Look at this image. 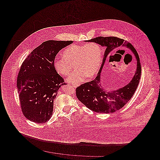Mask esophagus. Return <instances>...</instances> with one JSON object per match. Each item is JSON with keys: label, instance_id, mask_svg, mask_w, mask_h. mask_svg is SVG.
I'll return each instance as SVG.
<instances>
[{"label": "esophagus", "instance_id": "esophagus-1", "mask_svg": "<svg viewBox=\"0 0 160 160\" xmlns=\"http://www.w3.org/2000/svg\"><path fill=\"white\" fill-rule=\"evenodd\" d=\"M78 85H80V84H72V86H73V87H74V88H75V87H77V86H78Z\"/></svg>", "mask_w": 160, "mask_h": 160}]
</instances>
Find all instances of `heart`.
<instances>
[{
	"instance_id": "b5f03b06",
	"label": "heart",
	"mask_w": 160,
	"mask_h": 160,
	"mask_svg": "<svg viewBox=\"0 0 160 160\" xmlns=\"http://www.w3.org/2000/svg\"><path fill=\"white\" fill-rule=\"evenodd\" d=\"M62 55L63 58H56L53 65L57 72L68 76L74 67L76 70L68 78L70 83L83 82L86 77H91L98 71L102 61V50L95 42L85 45H71L66 48Z\"/></svg>"
}]
</instances>
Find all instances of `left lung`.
Instances as JSON below:
<instances>
[{
  "instance_id": "8db88e82",
  "label": "left lung",
  "mask_w": 160,
  "mask_h": 160,
  "mask_svg": "<svg viewBox=\"0 0 160 160\" xmlns=\"http://www.w3.org/2000/svg\"><path fill=\"white\" fill-rule=\"evenodd\" d=\"M86 42L98 43L106 48L102 63L96 78L89 82L82 84L76 89L77 98L88 108L97 113H109L121 109L129 101L137 89L141 77V65L136 50L129 43L115 37H98ZM127 48L137 59V69L132 81L125 87L118 90L106 92L101 86L100 72L107 58L118 48Z\"/></svg>"
}]
</instances>
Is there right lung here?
I'll return each instance as SVG.
<instances>
[{"label": "right lung", "instance_id": "right-lung-1", "mask_svg": "<svg viewBox=\"0 0 160 160\" xmlns=\"http://www.w3.org/2000/svg\"><path fill=\"white\" fill-rule=\"evenodd\" d=\"M72 42L47 41L35 48L23 62L17 86L22 113L29 121L44 123L51 118L54 100L59 88L65 84L54 67V60L61 49Z\"/></svg>", "mask_w": 160, "mask_h": 160}]
</instances>
